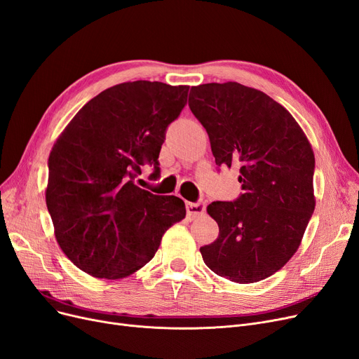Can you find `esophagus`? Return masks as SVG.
Segmentation results:
<instances>
[{
	"label": "esophagus",
	"instance_id": "1",
	"mask_svg": "<svg viewBox=\"0 0 359 359\" xmlns=\"http://www.w3.org/2000/svg\"><path fill=\"white\" fill-rule=\"evenodd\" d=\"M186 211L191 218L199 217L205 212V202L204 201H196V202H186Z\"/></svg>",
	"mask_w": 359,
	"mask_h": 359
}]
</instances>
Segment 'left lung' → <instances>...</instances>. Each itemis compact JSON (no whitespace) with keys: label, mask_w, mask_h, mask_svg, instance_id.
<instances>
[{"label":"left lung","mask_w":359,"mask_h":359,"mask_svg":"<svg viewBox=\"0 0 359 359\" xmlns=\"http://www.w3.org/2000/svg\"><path fill=\"white\" fill-rule=\"evenodd\" d=\"M189 108L205 128L215 164L239 168L242 194L207 207L218 238L199 251L235 283L282 269L316 208L314 152L299 124L266 93L238 82L192 86Z\"/></svg>","instance_id":"1"}]
</instances>
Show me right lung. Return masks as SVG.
I'll use <instances>...</instances> for the list:
<instances>
[{
  "label": "right lung",
  "instance_id": "obj_1",
  "mask_svg": "<svg viewBox=\"0 0 359 359\" xmlns=\"http://www.w3.org/2000/svg\"><path fill=\"white\" fill-rule=\"evenodd\" d=\"M189 86L136 81L102 90L60 135L48 158L46 207L67 258L98 278H123L149 262L184 202L135 184L148 164L160 177L165 132Z\"/></svg>",
  "mask_w": 359,
  "mask_h": 359
}]
</instances>
